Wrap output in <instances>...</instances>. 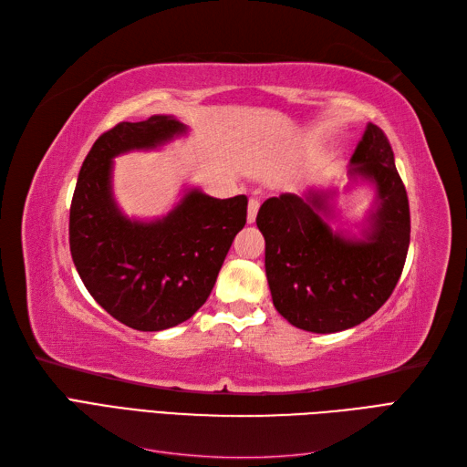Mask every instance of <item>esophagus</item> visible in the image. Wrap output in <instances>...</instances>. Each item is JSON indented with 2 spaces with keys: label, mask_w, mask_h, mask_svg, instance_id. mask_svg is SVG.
I'll list each match as a JSON object with an SVG mask.
<instances>
[{
  "label": "esophagus",
  "mask_w": 467,
  "mask_h": 467,
  "mask_svg": "<svg viewBox=\"0 0 467 467\" xmlns=\"http://www.w3.org/2000/svg\"><path fill=\"white\" fill-rule=\"evenodd\" d=\"M259 206L261 202L257 199H251L249 201V206H247V223H253L257 218V212H259Z\"/></svg>",
  "instance_id": "esophagus-1"
}]
</instances>
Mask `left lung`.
<instances>
[{
    "label": "left lung",
    "instance_id": "left-lung-1",
    "mask_svg": "<svg viewBox=\"0 0 467 467\" xmlns=\"http://www.w3.org/2000/svg\"><path fill=\"white\" fill-rule=\"evenodd\" d=\"M350 177L376 187L364 239L329 228V192H285L259 208L265 271L276 312L294 327L337 333L386 304L401 276L411 216L403 181L384 130L368 124L350 158Z\"/></svg>",
    "mask_w": 467,
    "mask_h": 467
}]
</instances>
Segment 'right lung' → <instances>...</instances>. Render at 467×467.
I'll return each mask as SVG.
<instances>
[{"mask_svg":"<svg viewBox=\"0 0 467 467\" xmlns=\"http://www.w3.org/2000/svg\"><path fill=\"white\" fill-rule=\"evenodd\" d=\"M173 117L119 122L95 140L69 206V251L95 302L136 331H163L192 317L214 288L247 196L212 199L189 191L167 216L129 220L110 189L112 158L158 148L185 134Z\"/></svg>","mask_w":467,"mask_h":467,"instance_id":"add662e5","label":"right lung"}]
</instances>
